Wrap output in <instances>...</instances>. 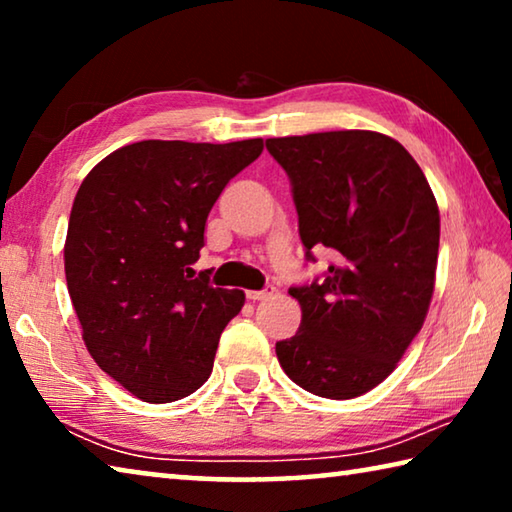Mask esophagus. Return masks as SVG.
I'll use <instances>...</instances> for the list:
<instances>
[{"instance_id": "1", "label": "esophagus", "mask_w": 512, "mask_h": 512, "mask_svg": "<svg viewBox=\"0 0 512 512\" xmlns=\"http://www.w3.org/2000/svg\"><path fill=\"white\" fill-rule=\"evenodd\" d=\"M273 293H275V287H266L262 291H248L246 296H248V300H268Z\"/></svg>"}]
</instances>
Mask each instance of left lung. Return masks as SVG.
<instances>
[{
  "mask_svg": "<svg viewBox=\"0 0 512 512\" xmlns=\"http://www.w3.org/2000/svg\"><path fill=\"white\" fill-rule=\"evenodd\" d=\"M266 149L291 180L307 259L329 248L320 282L291 287L302 320L277 341L300 388L352 400L381 384L427 318L436 284L440 214L418 162L393 137L329 131L271 137Z\"/></svg>",
  "mask_w": 512,
  "mask_h": 512,
  "instance_id": "8db88e82",
  "label": "left lung"
}]
</instances>
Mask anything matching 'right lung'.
Listing matches in <instances>:
<instances>
[{
	"instance_id": "obj_1",
	"label": "right lung",
	"mask_w": 512,
	"mask_h": 512,
	"mask_svg": "<svg viewBox=\"0 0 512 512\" xmlns=\"http://www.w3.org/2000/svg\"><path fill=\"white\" fill-rule=\"evenodd\" d=\"M264 151L144 140L106 155L76 192L65 277L83 341L103 372L151 404L183 400L212 375L239 289H214L192 264L223 187Z\"/></svg>"
}]
</instances>
